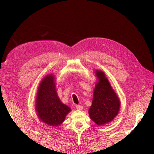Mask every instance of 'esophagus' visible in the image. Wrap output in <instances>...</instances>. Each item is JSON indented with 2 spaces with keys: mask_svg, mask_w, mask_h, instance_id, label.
Masks as SVG:
<instances>
[{
  "mask_svg": "<svg viewBox=\"0 0 154 154\" xmlns=\"http://www.w3.org/2000/svg\"><path fill=\"white\" fill-rule=\"evenodd\" d=\"M76 109L78 110H81L83 109V106L82 105H76Z\"/></svg>",
  "mask_w": 154,
  "mask_h": 154,
  "instance_id": "34e87169",
  "label": "esophagus"
}]
</instances>
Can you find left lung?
Returning <instances> with one entry per match:
<instances>
[{"mask_svg": "<svg viewBox=\"0 0 154 154\" xmlns=\"http://www.w3.org/2000/svg\"><path fill=\"white\" fill-rule=\"evenodd\" d=\"M96 83L92 105L88 110L91 119L97 125L110 123L118 115L120 109V101L111 87L105 73L96 70Z\"/></svg>", "mask_w": 154, "mask_h": 154, "instance_id": "1", "label": "left lung"}]
</instances>
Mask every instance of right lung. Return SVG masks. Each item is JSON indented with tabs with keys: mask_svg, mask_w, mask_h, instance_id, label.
<instances>
[{
	"mask_svg": "<svg viewBox=\"0 0 154 154\" xmlns=\"http://www.w3.org/2000/svg\"><path fill=\"white\" fill-rule=\"evenodd\" d=\"M35 109L39 119L51 127L61 125L71 111L59 99L53 74L47 75L40 83Z\"/></svg>",
	"mask_w": 154,
	"mask_h": 154,
	"instance_id": "1",
	"label": "right lung"
}]
</instances>
